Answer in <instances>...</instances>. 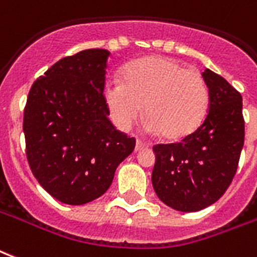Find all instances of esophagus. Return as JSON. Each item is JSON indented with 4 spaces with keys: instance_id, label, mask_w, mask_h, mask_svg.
<instances>
[{
    "instance_id": "esophagus-1",
    "label": "esophagus",
    "mask_w": 257,
    "mask_h": 257,
    "mask_svg": "<svg viewBox=\"0 0 257 257\" xmlns=\"http://www.w3.org/2000/svg\"><path fill=\"white\" fill-rule=\"evenodd\" d=\"M147 147H148L147 144L143 143L142 140H138V142H136V148H135V150H136V151H142V150H146Z\"/></svg>"
}]
</instances>
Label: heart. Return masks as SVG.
<instances>
[{
    "instance_id": "b5f03b06",
    "label": "heart",
    "mask_w": 257,
    "mask_h": 257,
    "mask_svg": "<svg viewBox=\"0 0 257 257\" xmlns=\"http://www.w3.org/2000/svg\"><path fill=\"white\" fill-rule=\"evenodd\" d=\"M103 98L119 128H131L144 104L143 115L150 131L176 142L203 123L210 91L197 70L184 69L177 61L165 57H146L123 68L122 81L104 85Z\"/></svg>"
}]
</instances>
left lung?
Masks as SVG:
<instances>
[{
  "label": "left lung",
  "mask_w": 257,
  "mask_h": 257,
  "mask_svg": "<svg viewBox=\"0 0 257 257\" xmlns=\"http://www.w3.org/2000/svg\"><path fill=\"white\" fill-rule=\"evenodd\" d=\"M203 77L210 91L203 123L178 143L154 146V189L166 206L184 212L203 210L223 196L244 146L241 94L212 70Z\"/></svg>",
  "instance_id": "left-lung-1"
}]
</instances>
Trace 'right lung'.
Returning <instances> with one entry per match:
<instances>
[{"label": "right lung", "mask_w": 257, "mask_h": 257, "mask_svg": "<svg viewBox=\"0 0 257 257\" xmlns=\"http://www.w3.org/2000/svg\"><path fill=\"white\" fill-rule=\"evenodd\" d=\"M110 53L90 49L65 57L34 81L23 131L32 174L57 200L80 206L109 189L135 138L110 122L103 98Z\"/></svg>", "instance_id": "add662e5"}]
</instances>
